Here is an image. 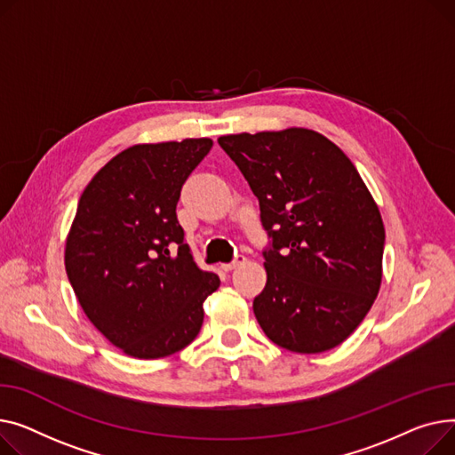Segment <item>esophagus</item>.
<instances>
[{
	"label": "esophagus",
	"instance_id": "34e87169",
	"mask_svg": "<svg viewBox=\"0 0 455 455\" xmlns=\"http://www.w3.org/2000/svg\"><path fill=\"white\" fill-rule=\"evenodd\" d=\"M244 260H246V257H244V255L236 253V255H235V259H233L231 262H228V264H222V270H224V272H231L233 268H236V266H238V264H243Z\"/></svg>",
	"mask_w": 455,
	"mask_h": 455
}]
</instances>
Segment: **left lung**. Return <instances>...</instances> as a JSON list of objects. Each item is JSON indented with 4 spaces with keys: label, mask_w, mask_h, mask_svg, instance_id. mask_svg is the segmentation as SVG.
Masks as SVG:
<instances>
[{
    "label": "left lung",
    "mask_w": 455,
    "mask_h": 455,
    "mask_svg": "<svg viewBox=\"0 0 455 455\" xmlns=\"http://www.w3.org/2000/svg\"><path fill=\"white\" fill-rule=\"evenodd\" d=\"M259 200L270 243L253 299L260 329L283 349H332L362 323L382 281L386 231L356 167L307 128L219 138Z\"/></svg>",
    "instance_id": "1"
}]
</instances>
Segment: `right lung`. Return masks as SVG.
Wrapping results in <instances>:
<instances>
[{"label":"right lung","mask_w":455,"mask_h":455,"mask_svg":"<svg viewBox=\"0 0 455 455\" xmlns=\"http://www.w3.org/2000/svg\"><path fill=\"white\" fill-rule=\"evenodd\" d=\"M211 147L207 138L130 147L78 200L66 274L90 322L128 356L181 351L220 286L196 264L176 217L181 185Z\"/></svg>","instance_id":"right-lung-1"}]
</instances>
